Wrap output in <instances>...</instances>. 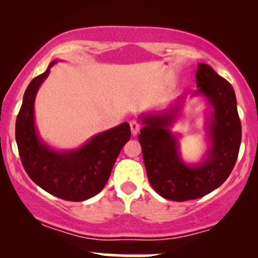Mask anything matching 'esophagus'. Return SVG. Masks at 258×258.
<instances>
[{"label":"esophagus","instance_id":"34e87169","mask_svg":"<svg viewBox=\"0 0 258 258\" xmlns=\"http://www.w3.org/2000/svg\"><path fill=\"white\" fill-rule=\"evenodd\" d=\"M130 127H131L132 135L133 136H137L138 132H139V130H141L142 126H141V123L137 122V121H136V120H132L131 122H130Z\"/></svg>","mask_w":258,"mask_h":258}]
</instances>
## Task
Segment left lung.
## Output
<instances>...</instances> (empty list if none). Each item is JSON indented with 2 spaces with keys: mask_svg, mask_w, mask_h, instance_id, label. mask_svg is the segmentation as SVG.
<instances>
[{
  "mask_svg": "<svg viewBox=\"0 0 258 258\" xmlns=\"http://www.w3.org/2000/svg\"><path fill=\"white\" fill-rule=\"evenodd\" d=\"M195 94H203L212 106L207 122L211 146L201 164L186 165L180 159L178 141L170 131L179 104L161 114L142 115L144 127L138 141L150 184L162 198L185 201L204 197L218 188L233 171L241 143V123L232 85L200 63Z\"/></svg>",
  "mask_w": 258,
  "mask_h": 258,
  "instance_id": "1",
  "label": "left lung"
}]
</instances>
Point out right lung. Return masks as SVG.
I'll return each instance as SVG.
<instances>
[{"label":"right lung","instance_id":"1","mask_svg":"<svg viewBox=\"0 0 258 258\" xmlns=\"http://www.w3.org/2000/svg\"><path fill=\"white\" fill-rule=\"evenodd\" d=\"M47 70L29 84L16 122V141L26 173L47 193L69 201H84L98 194L108 182L117 155L131 137L127 122L92 137L72 152H55L38 137L34 103Z\"/></svg>","mask_w":258,"mask_h":258}]
</instances>
